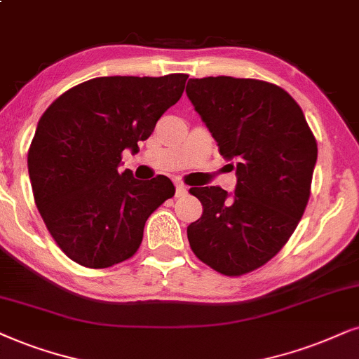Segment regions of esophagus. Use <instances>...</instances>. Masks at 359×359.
I'll return each instance as SVG.
<instances>
[{
	"instance_id": "obj_1",
	"label": "esophagus",
	"mask_w": 359,
	"mask_h": 359,
	"mask_svg": "<svg viewBox=\"0 0 359 359\" xmlns=\"http://www.w3.org/2000/svg\"><path fill=\"white\" fill-rule=\"evenodd\" d=\"M187 190H189V187H185L184 184H177L175 185V197H184V195H187Z\"/></svg>"
}]
</instances>
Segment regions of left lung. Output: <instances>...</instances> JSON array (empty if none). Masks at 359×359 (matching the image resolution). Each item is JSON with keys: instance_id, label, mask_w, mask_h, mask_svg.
I'll return each mask as SVG.
<instances>
[{"instance_id": "obj_1", "label": "left lung", "mask_w": 359, "mask_h": 359, "mask_svg": "<svg viewBox=\"0 0 359 359\" xmlns=\"http://www.w3.org/2000/svg\"><path fill=\"white\" fill-rule=\"evenodd\" d=\"M195 111L237 174L233 195L192 187L203 212L187 226L195 255L238 276L281 250L305 212L318 147L302 107L278 86L230 76L189 79Z\"/></svg>"}]
</instances>
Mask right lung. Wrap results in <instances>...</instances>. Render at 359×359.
I'll list each match as a JSON object with an SVG mask.
<instances>
[{"mask_svg": "<svg viewBox=\"0 0 359 359\" xmlns=\"http://www.w3.org/2000/svg\"><path fill=\"white\" fill-rule=\"evenodd\" d=\"M187 78H94L41 116L28 152L31 187L49 233L71 260L107 269L130 258L149 215L174 197L169 177L144 182L119 165L122 151L139 152V140L179 101Z\"/></svg>", "mask_w": 359, "mask_h": 359, "instance_id": "right-lung-1", "label": "right lung"}]
</instances>
